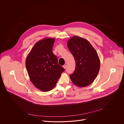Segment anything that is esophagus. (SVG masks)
Masks as SVG:
<instances>
[{"label":"esophagus","mask_w":124,"mask_h":124,"mask_svg":"<svg viewBox=\"0 0 124 124\" xmlns=\"http://www.w3.org/2000/svg\"><path fill=\"white\" fill-rule=\"evenodd\" d=\"M62 67H63V68L64 69H66V65H64Z\"/></svg>","instance_id":"esophagus-1"}]
</instances>
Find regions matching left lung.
<instances>
[{"label":"left lung","mask_w":124,"mask_h":124,"mask_svg":"<svg viewBox=\"0 0 124 124\" xmlns=\"http://www.w3.org/2000/svg\"><path fill=\"white\" fill-rule=\"evenodd\" d=\"M67 46L76 63L75 70L70 75L71 81L78 87H86L93 82L99 72L98 55L89 41L77 36L69 39Z\"/></svg>","instance_id":"8db88e82"}]
</instances>
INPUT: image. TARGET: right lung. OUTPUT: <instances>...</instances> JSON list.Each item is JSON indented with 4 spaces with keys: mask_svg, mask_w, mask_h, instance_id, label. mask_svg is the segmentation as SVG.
Returning a JSON list of instances; mask_svg holds the SVG:
<instances>
[{
    "mask_svg": "<svg viewBox=\"0 0 124 124\" xmlns=\"http://www.w3.org/2000/svg\"><path fill=\"white\" fill-rule=\"evenodd\" d=\"M54 41L52 38H45L38 41L26 59V67L31 81L37 88L43 92L52 90L64 71L53 53Z\"/></svg>",
    "mask_w": 124,
    "mask_h": 124,
    "instance_id": "1",
    "label": "right lung"
}]
</instances>
